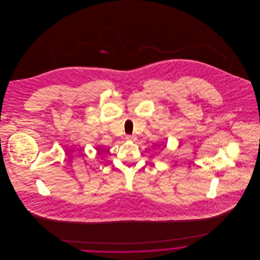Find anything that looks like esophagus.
Returning <instances> with one entry per match:
<instances>
[{"label": "esophagus", "mask_w": 260, "mask_h": 260, "mask_svg": "<svg viewBox=\"0 0 260 260\" xmlns=\"http://www.w3.org/2000/svg\"><path fill=\"white\" fill-rule=\"evenodd\" d=\"M126 139H127L128 141H134V140H136V136H135V135H127V136H126Z\"/></svg>", "instance_id": "esophagus-1"}]
</instances>
